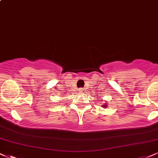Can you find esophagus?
<instances>
[{"instance_id":"34e87169","label":"esophagus","mask_w":158,"mask_h":158,"mask_svg":"<svg viewBox=\"0 0 158 158\" xmlns=\"http://www.w3.org/2000/svg\"><path fill=\"white\" fill-rule=\"evenodd\" d=\"M79 91H80V93H83V94L85 93V89H83V88H81L80 90H79Z\"/></svg>"}]
</instances>
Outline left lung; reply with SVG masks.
<instances>
[{
	"instance_id": "1",
	"label": "left lung",
	"mask_w": 158,
	"mask_h": 158,
	"mask_svg": "<svg viewBox=\"0 0 158 158\" xmlns=\"http://www.w3.org/2000/svg\"><path fill=\"white\" fill-rule=\"evenodd\" d=\"M100 101H102V100H100ZM102 107H104V108H106V107H107V102H106L105 104H104V105H102Z\"/></svg>"
}]
</instances>
